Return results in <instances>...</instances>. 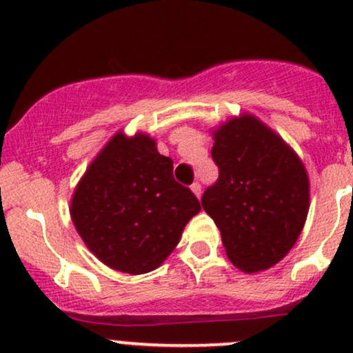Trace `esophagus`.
<instances>
[{"label": "esophagus", "mask_w": 353, "mask_h": 353, "mask_svg": "<svg viewBox=\"0 0 353 353\" xmlns=\"http://www.w3.org/2000/svg\"><path fill=\"white\" fill-rule=\"evenodd\" d=\"M191 191H193V193L196 194V198H199V196H201V184L193 183V184H191Z\"/></svg>", "instance_id": "1"}]
</instances>
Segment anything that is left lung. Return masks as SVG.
<instances>
[{
	"label": "left lung",
	"instance_id": "8db88e82",
	"mask_svg": "<svg viewBox=\"0 0 353 353\" xmlns=\"http://www.w3.org/2000/svg\"><path fill=\"white\" fill-rule=\"evenodd\" d=\"M219 179L201 205L222 234L230 261L245 273L285 258L307 219L309 177L297 154L266 124L243 114L213 133Z\"/></svg>",
	"mask_w": 353,
	"mask_h": 353
}]
</instances>
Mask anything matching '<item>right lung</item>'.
Instances as JSON below:
<instances>
[{
	"instance_id": "1",
	"label": "right lung",
	"mask_w": 353,
	"mask_h": 353,
	"mask_svg": "<svg viewBox=\"0 0 353 353\" xmlns=\"http://www.w3.org/2000/svg\"><path fill=\"white\" fill-rule=\"evenodd\" d=\"M174 162L148 134L117 133L95 157L71 198V219L109 268L141 275L159 268L201 210L174 179Z\"/></svg>"
}]
</instances>
